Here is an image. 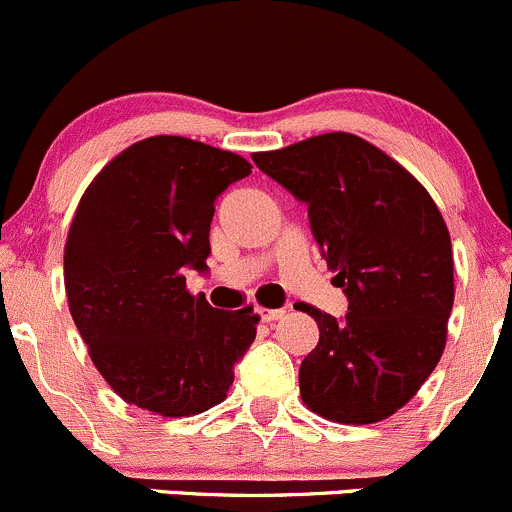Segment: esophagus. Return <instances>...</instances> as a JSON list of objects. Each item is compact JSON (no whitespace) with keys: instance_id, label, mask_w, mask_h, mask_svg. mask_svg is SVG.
Instances as JSON below:
<instances>
[{"instance_id":"1","label":"esophagus","mask_w":512,"mask_h":512,"mask_svg":"<svg viewBox=\"0 0 512 512\" xmlns=\"http://www.w3.org/2000/svg\"><path fill=\"white\" fill-rule=\"evenodd\" d=\"M257 314L262 321H277L284 316V309H265V306H257Z\"/></svg>"}]
</instances>
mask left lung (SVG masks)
<instances>
[{
    "instance_id": "8db88e82",
    "label": "left lung",
    "mask_w": 512,
    "mask_h": 512,
    "mask_svg": "<svg viewBox=\"0 0 512 512\" xmlns=\"http://www.w3.org/2000/svg\"><path fill=\"white\" fill-rule=\"evenodd\" d=\"M252 161L309 206L311 233L348 297L346 321L299 304L319 324V343L299 368L301 400L341 424L392 417L446 346L454 257L437 203L405 166L348 132Z\"/></svg>"
}]
</instances>
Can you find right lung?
I'll return each instance as SVG.
<instances>
[{"label": "right lung", "mask_w": 512, "mask_h": 512, "mask_svg": "<svg viewBox=\"0 0 512 512\" xmlns=\"http://www.w3.org/2000/svg\"><path fill=\"white\" fill-rule=\"evenodd\" d=\"M250 171L233 152L157 134L85 188L63 250L68 306L90 360L127 405L191 417L228 397L260 316L193 297L184 270L206 272L215 198Z\"/></svg>", "instance_id": "1"}]
</instances>
